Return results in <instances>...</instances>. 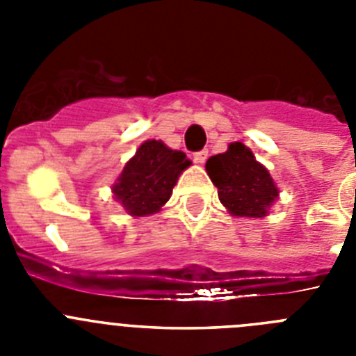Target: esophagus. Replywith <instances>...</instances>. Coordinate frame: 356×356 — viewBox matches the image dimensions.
I'll return each instance as SVG.
<instances>
[{
    "instance_id": "34e87169",
    "label": "esophagus",
    "mask_w": 356,
    "mask_h": 356,
    "mask_svg": "<svg viewBox=\"0 0 356 356\" xmlns=\"http://www.w3.org/2000/svg\"><path fill=\"white\" fill-rule=\"evenodd\" d=\"M207 159H209V149H201L197 151V153H194V160H196L197 163H205Z\"/></svg>"
}]
</instances>
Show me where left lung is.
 I'll return each instance as SVG.
<instances>
[{"instance_id":"obj_1","label":"left lung","mask_w":356,"mask_h":356,"mask_svg":"<svg viewBox=\"0 0 356 356\" xmlns=\"http://www.w3.org/2000/svg\"><path fill=\"white\" fill-rule=\"evenodd\" d=\"M205 168L217 187L219 201L232 216H267L280 194L269 171L242 143H232L225 153L210 156Z\"/></svg>"}]
</instances>
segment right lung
Masks as SVG:
<instances>
[{
    "instance_id": "right-lung-1",
    "label": "right lung",
    "mask_w": 356,
    "mask_h": 356,
    "mask_svg": "<svg viewBox=\"0 0 356 356\" xmlns=\"http://www.w3.org/2000/svg\"><path fill=\"white\" fill-rule=\"evenodd\" d=\"M191 165L185 153L162 140H146L112 185L115 201L134 217L151 216L169 201L178 176Z\"/></svg>"
}]
</instances>
